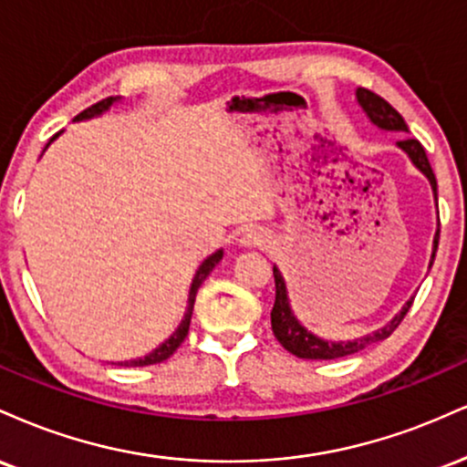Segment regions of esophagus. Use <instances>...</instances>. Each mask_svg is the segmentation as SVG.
<instances>
[{"label": "esophagus", "instance_id": "esophagus-1", "mask_svg": "<svg viewBox=\"0 0 467 467\" xmlns=\"http://www.w3.org/2000/svg\"><path fill=\"white\" fill-rule=\"evenodd\" d=\"M271 235H268L262 227H251L243 234V243L249 246H266Z\"/></svg>", "mask_w": 467, "mask_h": 467}]
</instances>
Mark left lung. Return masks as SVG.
Wrapping results in <instances>:
<instances>
[{
  "label": "left lung",
  "instance_id": "obj_1",
  "mask_svg": "<svg viewBox=\"0 0 467 467\" xmlns=\"http://www.w3.org/2000/svg\"><path fill=\"white\" fill-rule=\"evenodd\" d=\"M356 98H358L360 107H363L367 115H369L371 122L380 126V129L409 130L402 115H400L382 96H378V93L363 89V87H360V89L356 91ZM398 146L402 148V150L410 157V161H413L415 166H418L421 172L429 177L432 192H435V199H437V179H435V172H432V168L429 163V157H426L424 146H421L415 137H404V140L398 141ZM437 244H440V229H437V234H435L432 260H435ZM273 275H275V304H273V310H271L273 334H275L277 341L282 343V348L288 349L290 354L297 356V358H308V360L343 358V356H352L378 341H385L387 337H391V334L396 332V327L402 323L404 317H407L409 308L413 306V299L407 301V306H404L400 315L393 317L391 323H387L382 330H378L374 334H367V337H363V338H356V341H338V343L323 341V338H317L315 334H310L308 330H306V327L293 317V312H290V306H288V297H286V286H284V277H282V273L277 271V266H273Z\"/></svg>",
  "mask_w": 467,
  "mask_h": 467
}]
</instances>
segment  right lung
Returning <instances> with one entry per match:
<instances>
[{
    "label": "right lung",
    "mask_w": 467,
    "mask_h": 467,
    "mask_svg": "<svg viewBox=\"0 0 467 467\" xmlns=\"http://www.w3.org/2000/svg\"><path fill=\"white\" fill-rule=\"evenodd\" d=\"M113 100H115V98H104V100L96 102V104H91L89 109H85V111L76 115V119H85V118H91V115H98V113L107 111V109L111 107V104H113ZM57 135H58V133H57ZM57 135H54V137H57ZM54 137H52V140H54ZM52 140H49V141H52ZM221 257H223V251H216V254L207 257V260L202 262V265H201L199 271H196V277H194V282H192V288H190V306H188V312H185L183 321H181V326L177 327V332H174L172 337H170L166 343L159 345V348L155 349V352H150L148 356H144V358L126 360V363H119V365H122V367H146V365H157V363H163V360H168L170 356H172L174 352H177L179 345L185 341V337H188L190 321H192V310H194V299H196V293H199L201 284L205 282V277L210 275V273H212V268L216 266L218 262H221Z\"/></svg>",
    "instance_id": "right-lung-1"
}]
</instances>
